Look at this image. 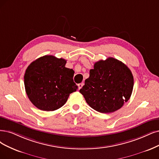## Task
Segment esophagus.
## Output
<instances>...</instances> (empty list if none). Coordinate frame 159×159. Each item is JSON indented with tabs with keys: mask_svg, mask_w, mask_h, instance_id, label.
<instances>
[{
	"mask_svg": "<svg viewBox=\"0 0 159 159\" xmlns=\"http://www.w3.org/2000/svg\"><path fill=\"white\" fill-rule=\"evenodd\" d=\"M83 83H80V84H78V86H79V90H80L82 87H83Z\"/></svg>",
	"mask_w": 159,
	"mask_h": 159,
	"instance_id": "obj_1",
	"label": "esophagus"
}]
</instances>
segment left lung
<instances>
[{"mask_svg": "<svg viewBox=\"0 0 159 159\" xmlns=\"http://www.w3.org/2000/svg\"><path fill=\"white\" fill-rule=\"evenodd\" d=\"M133 86L130 69L116 59L108 57L94 63L80 92L92 109L109 113L120 109L129 100Z\"/></svg>", "mask_w": 159, "mask_h": 159, "instance_id": "obj_1", "label": "left lung"}]
</instances>
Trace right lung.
Listing matches in <instances>:
<instances>
[{"label": "right lung", "instance_id": "add662e5", "mask_svg": "<svg viewBox=\"0 0 159 159\" xmlns=\"http://www.w3.org/2000/svg\"><path fill=\"white\" fill-rule=\"evenodd\" d=\"M66 60L46 55L33 61L25 70L24 84L29 100L38 109L52 111L61 107L78 86L75 71L66 67Z\"/></svg>", "mask_w": 159, "mask_h": 159}]
</instances>
